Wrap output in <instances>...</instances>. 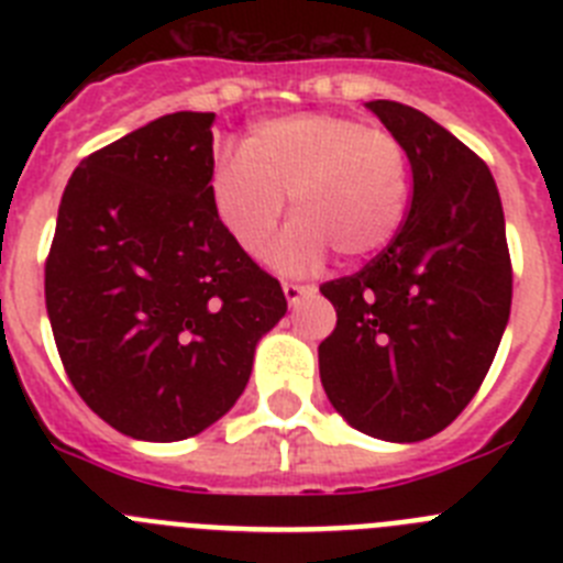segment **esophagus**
<instances>
[{
  "instance_id": "1",
  "label": "esophagus",
  "mask_w": 563,
  "mask_h": 563,
  "mask_svg": "<svg viewBox=\"0 0 563 563\" xmlns=\"http://www.w3.org/2000/svg\"><path fill=\"white\" fill-rule=\"evenodd\" d=\"M285 296L290 305H296V301H301L305 296H312L316 292V285H298V282H285Z\"/></svg>"
}]
</instances>
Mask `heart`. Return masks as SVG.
Wrapping results in <instances>:
<instances>
[{
	"mask_svg": "<svg viewBox=\"0 0 563 563\" xmlns=\"http://www.w3.org/2000/svg\"><path fill=\"white\" fill-rule=\"evenodd\" d=\"M409 191L400 137L332 112L256 123L242 152L220 157L208 177L217 220L253 258L271 251L290 197L296 222L276 251L290 273L318 265L327 247L343 258L375 256L400 231Z\"/></svg>",
	"mask_w": 563,
	"mask_h": 563,
	"instance_id": "1",
	"label": "heart"
}]
</instances>
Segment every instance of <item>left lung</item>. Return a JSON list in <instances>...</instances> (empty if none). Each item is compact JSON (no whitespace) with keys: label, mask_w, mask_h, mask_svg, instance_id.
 I'll return each instance as SVG.
<instances>
[{"label":"left lung","mask_w":563,"mask_h":563,"mask_svg":"<svg viewBox=\"0 0 563 563\" xmlns=\"http://www.w3.org/2000/svg\"><path fill=\"white\" fill-rule=\"evenodd\" d=\"M366 107L409 152L411 206L389 247L321 292L338 324L318 346L330 402L389 442L434 437L485 380L510 318L514 265L494 174L420 109Z\"/></svg>","instance_id":"8db88e82"}]
</instances>
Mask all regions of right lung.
Instances as JSON below:
<instances>
[{
    "instance_id": "obj_1",
    "label": "right lung",
    "mask_w": 563,
    "mask_h": 563,
    "mask_svg": "<svg viewBox=\"0 0 563 563\" xmlns=\"http://www.w3.org/2000/svg\"><path fill=\"white\" fill-rule=\"evenodd\" d=\"M211 123L213 112L163 114L84 157L44 262L69 383L134 440H186L220 420L287 312L278 278L208 200Z\"/></svg>"
}]
</instances>
